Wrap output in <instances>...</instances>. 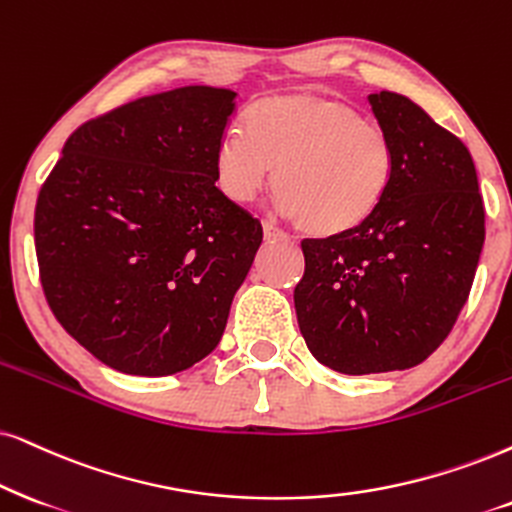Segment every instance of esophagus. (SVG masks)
I'll use <instances>...</instances> for the list:
<instances>
[{"mask_svg":"<svg viewBox=\"0 0 512 512\" xmlns=\"http://www.w3.org/2000/svg\"><path fill=\"white\" fill-rule=\"evenodd\" d=\"M262 229H264V238H267V241H288L286 231L278 229L274 222H264Z\"/></svg>","mask_w":512,"mask_h":512,"instance_id":"34e87169","label":"esophagus"}]
</instances>
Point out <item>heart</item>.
I'll use <instances>...</instances> for the list:
<instances>
[{
	"instance_id": "b5f03b06",
	"label": "heart",
	"mask_w": 512,
	"mask_h": 512,
	"mask_svg": "<svg viewBox=\"0 0 512 512\" xmlns=\"http://www.w3.org/2000/svg\"><path fill=\"white\" fill-rule=\"evenodd\" d=\"M274 170L278 205L312 236H340L378 212L390 193L397 153L383 127L349 103L295 92L252 103L243 132L215 148L217 189L250 203Z\"/></svg>"
}]
</instances>
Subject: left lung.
Returning a JSON list of instances; mask_svg holds the SVG:
<instances>
[{
    "label": "left lung",
    "mask_w": 512,
    "mask_h": 512,
    "mask_svg": "<svg viewBox=\"0 0 512 512\" xmlns=\"http://www.w3.org/2000/svg\"><path fill=\"white\" fill-rule=\"evenodd\" d=\"M397 170L378 212L340 236L304 238L295 312L309 352L338 373L404 371L430 357L468 302L484 245L470 151L418 103L371 94Z\"/></svg>",
    "instance_id": "8db88e82"
}]
</instances>
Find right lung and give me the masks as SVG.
<instances>
[{"instance_id":"obj_1","label":"right lung","mask_w":512,"mask_h":512,"mask_svg":"<svg viewBox=\"0 0 512 512\" xmlns=\"http://www.w3.org/2000/svg\"><path fill=\"white\" fill-rule=\"evenodd\" d=\"M236 92L179 87L87 120L42 184L35 250L51 312L115 371L172 375L222 340L262 224L215 186Z\"/></svg>"}]
</instances>
